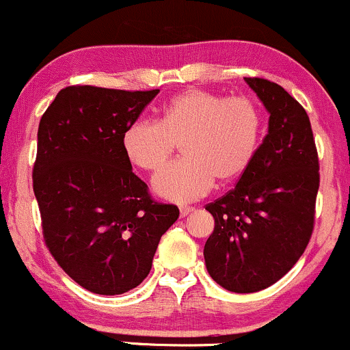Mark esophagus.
<instances>
[{
	"label": "esophagus",
	"instance_id": "1",
	"mask_svg": "<svg viewBox=\"0 0 350 350\" xmlns=\"http://www.w3.org/2000/svg\"><path fill=\"white\" fill-rule=\"evenodd\" d=\"M193 211H194V207H191V206H181V207H179V213H181V217L189 216V214L193 213Z\"/></svg>",
	"mask_w": 350,
	"mask_h": 350
}]
</instances>
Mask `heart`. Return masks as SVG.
<instances>
[{
    "mask_svg": "<svg viewBox=\"0 0 350 350\" xmlns=\"http://www.w3.org/2000/svg\"><path fill=\"white\" fill-rule=\"evenodd\" d=\"M262 133V113L247 96L224 98L187 90L164 105L159 122H133L122 134V148L133 164L157 171L183 143L184 159L152 179L161 198L191 202L211 191L214 181L239 178L251 164Z\"/></svg>",
    "mask_w": 350,
    "mask_h": 350,
    "instance_id": "1",
    "label": "heart"
}]
</instances>
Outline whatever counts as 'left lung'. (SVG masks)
Returning a JSON list of instances; mask_svg holds the SVG:
<instances>
[{
  "label": "left lung",
  "instance_id": "1",
  "mask_svg": "<svg viewBox=\"0 0 350 350\" xmlns=\"http://www.w3.org/2000/svg\"><path fill=\"white\" fill-rule=\"evenodd\" d=\"M269 113V128L236 187L206 206L214 231L207 272L237 294L278 282L304 254L314 229L319 157L306 109L279 84L244 78Z\"/></svg>",
  "mask_w": 350,
  "mask_h": 350
}]
</instances>
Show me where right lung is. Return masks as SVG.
Here are the masks:
<instances>
[{
    "label": "right lung",
    "instance_id": "1",
    "mask_svg": "<svg viewBox=\"0 0 350 350\" xmlns=\"http://www.w3.org/2000/svg\"><path fill=\"white\" fill-rule=\"evenodd\" d=\"M157 93L68 86L40 121L33 189L44 243L90 293L139 286L179 217L178 206L151 198L122 148V134Z\"/></svg>",
    "mask_w": 350,
    "mask_h": 350
}]
</instances>
